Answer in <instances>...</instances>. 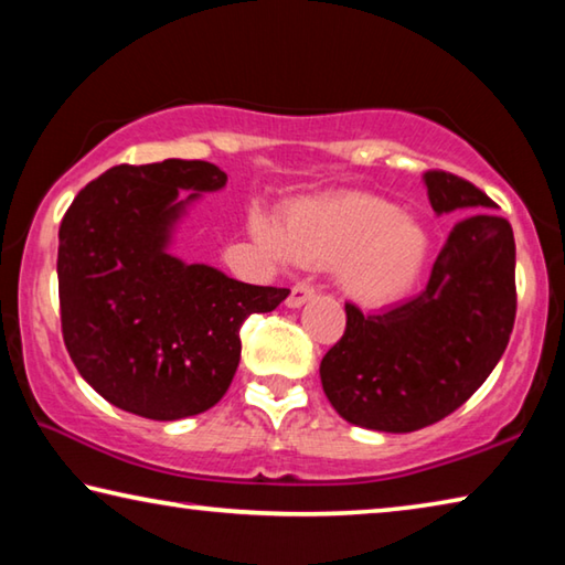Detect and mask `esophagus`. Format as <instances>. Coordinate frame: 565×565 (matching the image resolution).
Instances as JSON below:
<instances>
[{
    "mask_svg": "<svg viewBox=\"0 0 565 565\" xmlns=\"http://www.w3.org/2000/svg\"><path fill=\"white\" fill-rule=\"evenodd\" d=\"M313 296H317V289H313L311 284L301 281V284H296L294 289H291L289 299H286V306H289V309H299V306H303L306 301H311Z\"/></svg>",
    "mask_w": 565,
    "mask_h": 565,
    "instance_id": "esophagus-1",
    "label": "esophagus"
}]
</instances>
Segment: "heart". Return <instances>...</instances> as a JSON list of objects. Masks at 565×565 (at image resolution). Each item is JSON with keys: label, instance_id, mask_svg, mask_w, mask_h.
<instances>
[{"label": "heart", "instance_id": "1", "mask_svg": "<svg viewBox=\"0 0 565 565\" xmlns=\"http://www.w3.org/2000/svg\"><path fill=\"white\" fill-rule=\"evenodd\" d=\"M256 228L266 244L296 264H337L341 289L369 306L406 294L428 252V236L416 218L363 191L303 199L284 214L279 228L269 222Z\"/></svg>", "mask_w": 565, "mask_h": 565}]
</instances>
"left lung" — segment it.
I'll return each instance as SVG.
<instances>
[{
  "label": "left lung",
  "mask_w": 565,
  "mask_h": 565,
  "mask_svg": "<svg viewBox=\"0 0 565 565\" xmlns=\"http://www.w3.org/2000/svg\"><path fill=\"white\" fill-rule=\"evenodd\" d=\"M436 214L476 209L454 226L426 289L381 313L347 303V331L321 359V386L349 424L408 434L454 414L489 379L515 321L513 228L481 189L424 174Z\"/></svg>",
  "instance_id": "obj_1"
}]
</instances>
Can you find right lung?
<instances>
[{"instance_id":"obj_1","label":"right lung","mask_w":565,"mask_h":565,"mask_svg":"<svg viewBox=\"0 0 565 565\" xmlns=\"http://www.w3.org/2000/svg\"><path fill=\"white\" fill-rule=\"evenodd\" d=\"M224 184L209 161L119 164L66 209L56 256L62 337L82 379L121 411L177 420L218 404L242 356V323L289 296L169 254L186 204ZM181 190L195 194L184 200Z\"/></svg>"}]
</instances>
